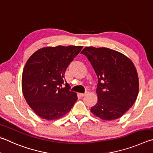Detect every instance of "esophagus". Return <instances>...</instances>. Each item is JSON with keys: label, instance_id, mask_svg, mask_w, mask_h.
<instances>
[{"label": "esophagus", "instance_id": "1", "mask_svg": "<svg viewBox=\"0 0 153 153\" xmlns=\"http://www.w3.org/2000/svg\"><path fill=\"white\" fill-rule=\"evenodd\" d=\"M87 95V92H85V93H80V96H81V97H84V96Z\"/></svg>", "mask_w": 153, "mask_h": 153}]
</instances>
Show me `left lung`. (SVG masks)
Segmentation results:
<instances>
[{
	"instance_id": "obj_1",
	"label": "left lung",
	"mask_w": 153,
	"mask_h": 153,
	"mask_svg": "<svg viewBox=\"0 0 153 153\" xmlns=\"http://www.w3.org/2000/svg\"><path fill=\"white\" fill-rule=\"evenodd\" d=\"M81 53L87 56L98 79V101L91 111L104 120L122 117L134 103L138 93V77L132 62L107 48L86 47Z\"/></svg>"
}]
</instances>
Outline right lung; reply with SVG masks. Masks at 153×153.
<instances>
[{
	"instance_id": "obj_1",
	"label": "right lung",
	"mask_w": 153,
	"mask_h": 153,
	"mask_svg": "<svg viewBox=\"0 0 153 153\" xmlns=\"http://www.w3.org/2000/svg\"><path fill=\"white\" fill-rule=\"evenodd\" d=\"M82 46L47 47L28 59L22 75V90L27 103L43 119L60 118L71 110L77 100L70 91L64 74Z\"/></svg>"
}]
</instances>
